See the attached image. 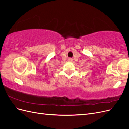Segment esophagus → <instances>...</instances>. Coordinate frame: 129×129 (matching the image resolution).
<instances>
[{
  "instance_id": "esophagus-1",
  "label": "esophagus",
  "mask_w": 129,
  "mask_h": 129,
  "mask_svg": "<svg viewBox=\"0 0 129 129\" xmlns=\"http://www.w3.org/2000/svg\"><path fill=\"white\" fill-rule=\"evenodd\" d=\"M68 61H69V62H72L73 61V59L72 58H69L68 59Z\"/></svg>"
}]
</instances>
